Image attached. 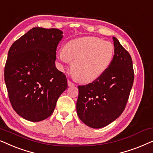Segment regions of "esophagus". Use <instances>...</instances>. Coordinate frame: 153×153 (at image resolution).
<instances>
[{
  "label": "esophagus",
  "mask_w": 153,
  "mask_h": 153,
  "mask_svg": "<svg viewBox=\"0 0 153 153\" xmlns=\"http://www.w3.org/2000/svg\"><path fill=\"white\" fill-rule=\"evenodd\" d=\"M68 87H73V86H75V84L72 82H71L70 80H68Z\"/></svg>",
  "instance_id": "34e87169"
}]
</instances>
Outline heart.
Wrapping results in <instances>:
<instances>
[{"label":"heart","mask_w":153,"mask_h":153,"mask_svg":"<svg viewBox=\"0 0 153 153\" xmlns=\"http://www.w3.org/2000/svg\"><path fill=\"white\" fill-rule=\"evenodd\" d=\"M115 48L111 42L97 37L69 40L58 52L63 64L73 62L71 68L77 80L89 83L99 78L111 66Z\"/></svg>","instance_id":"1"}]
</instances>
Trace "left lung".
Returning <instances> with one entry per match:
<instances>
[{
    "label": "left lung",
    "instance_id": "obj_1",
    "mask_svg": "<svg viewBox=\"0 0 153 153\" xmlns=\"http://www.w3.org/2000/svg\"><path fill=\"white\" fill-rule=\"evenodd\" d=\"M113 40L115 54L111 66L93 82L78 87L77 113L94 129L108 125L123 113L134 82L131 56L117 38Z\"/></svg>",
    "mask_w": 153,
    "mask_h": 153
}]
</instances>
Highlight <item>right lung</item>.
Wrapping results in <instances>:
<instances>
[{
    "instance_id": "right-lung-1",
    "label": "right lung",
    "mask_w": 153,
    "mask_h": 153,
    "mask_svg": "<svg viewBox=\"0 0 153 153\" xmlns=\"http://www.w3.org/2000/svg\"><path fill=\"white\" fill-rule=\"evenodd\" d=\"M57 28L35 27L10 47L4 77L13 109L30 122L52 115L60 95L68 87L56 68V50L63 37Z\"/></svg>"
}]
</instances>
